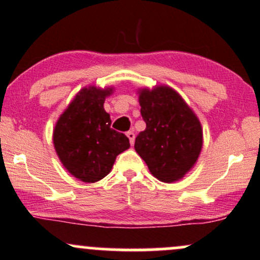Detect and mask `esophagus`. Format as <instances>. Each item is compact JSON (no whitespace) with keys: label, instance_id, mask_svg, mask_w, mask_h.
<instances>
[{"label":"esophagus","instance_id":"esophagus-1","mask_svg":"<svg viewBox=\"0 0 260 260\" xmlns=\"http://www.w3.org/2000/svg\"><path fill=\"white\" fill-rule=\"evenodd\" d=\"M126 136H127V139H129V141H130L131 145H134V142H135V133H134L133 130L127 131V133H126Z\"/></svg>","mask_w":260,"mask_h":260}]
</instances>
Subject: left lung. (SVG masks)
<instances>
[{
    "instance_id": "obj_1",
    "label": "left lung",
    "mask_w": 260,
    "mask_h": 260,
    "mask_svg": "<svg viewBox=\"0 0 260 260\" xmlns=\"http://www.w3.org/2000/svg\"><path fill=\"white\" fill-rule=\"evenodd\" d=\"M146 130L135 140V150L150 174L165 183L183 178L203 148V127L182 96L168 85L139 89Z\"/></svg>"
}]
</instances>
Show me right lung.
<instances>
[{
    "label": "right lung",
    "mask_w": 260,
    "mask_h": 260,
    "mask_svg": "<svg viewBox=\"0 0 260 260\" xmlns=\"http://www.w3.org/2000/svg\"><path fill=\"white\" fill-rule=\"evenodd\" d=\"M113 88H83L57 119L53 131L54 148L73 177L94 183L111 172L115 158L130 147L124 134L111 129L104 104Z\"/></svg>",
    "instance_id": "1"
}]
</instances>
